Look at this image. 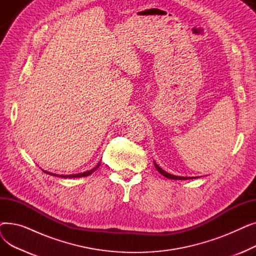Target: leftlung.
<instances>
[{
  "label": "left lung",
  "instance_id": "8db88e82",
  "mask_svg": "<svg viewBox=\"0 0 256 256\" xmlns=\"http://www.w3.org/2000/svg\"><path fill=\"white\" fill-rule=\"evenodd\" d=\"M154 166H156V170L162 174V176H164L165 178H170V180H192V178H186V176H173V174H170V173H168V172H166V171H164L162 168H160L156 162H154Z\"/></svg>",
  "mask_w": 256,
  "mask_h": 256
}]
</instances>
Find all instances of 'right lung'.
I'll return each instance as SVG.
<instances>
[{
  "label": "right lung",
  "mask_w": 256,
  "mask_h": 256,
  "mask_svg": "<svg viewBox=\"0 0 256 256\" xmlns=\"http://www.w3.org/2000/svg\"><path fill=\"white\" fill-rule=\"evenodd\" d=\"M100 166V162L94 167L93 169L91 170H88V171H85L83 173H78V174H70V176H58V174H55V173H52V172H48L46 170H42L44 173H48L50 174V176H59V178H83V176H90V174H92L94 171H96L98 167Z\"/></svg>",
  "instance_id": "right-lung-1"
}]
</instances>
